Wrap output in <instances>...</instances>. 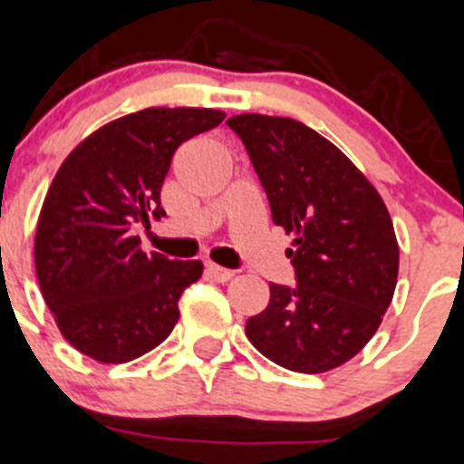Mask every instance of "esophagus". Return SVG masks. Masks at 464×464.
<instances>
[{
	"label": "esophagus",
	"instance_id": "esophagus-1",
	"mask_svg": "<svg viewBox=\"0 0 464 464\" xmlns=\"http://www.w3.org/2000/svg\"><path fill=\"white\" fill-rule=\"evenodd\" d=\"M206 272H208V276H212V279L215 281H228V279H233V270H227V267H219V266H215V263H208L206 266Z\"/></svg>",
	"mask_w": 464,
	"mask_h": 464
}]
</instances>
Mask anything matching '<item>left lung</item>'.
<instances>
[{"label":"left lung","mask_w":464,"mask_h":464,"mask_svg":"<svg viewBox=\"0 0 464 464\" xmlns=\"http://www.w3.org/2000/svg\"><path fill=\"white\" fill-rule=\"evenodd\" d=\"M261 179L295 288L270 284L246 339L295 373H324L373 339L392 304L398 242L378 189L323 134L295 119L237 114L227 121Z\"/></svg>","instance_id":"1"}]
</instances>
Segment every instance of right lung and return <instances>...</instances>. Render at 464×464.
<instances>
[{
    "mask_svg": "<svg viewBox=\"0 0 464 464\" xmlns=\"http://www.w3.org/2000/svg\"><path fill=\"white\" fill-rule=\"evenodd\" d=\"M224 111L149 107L110 121L71 150L43 201L34 261L63 339L101 363L153 350L179 323V300L201 261L141 252L134 224L164 215L160 189L183 141Z\"/></svg>",
    "mask_w": 464,
    "mask_h": 464,
    "instance_id": "add662e5",
    "label": "right lung"
}]
</instances>
